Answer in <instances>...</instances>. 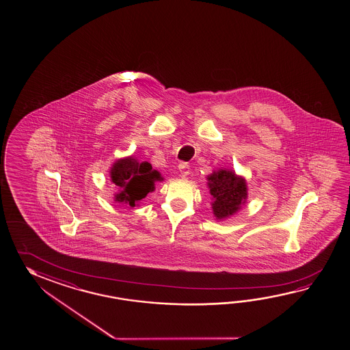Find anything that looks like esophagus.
I'll list each match as a JSON object with an SVG mask.
<instances>
[{"mask_svg":"<svg viewBox=\"0 0 350 350\" xmlns=\"http://www.w3.org/2000/svg\"><path fill=\"white\" fill-rule=\"evenodd\" d=\"M178 172H180L181 178H186L190 174V166L185 163H181V164H178Z\"/></svg>","mask_w":350,"mask_h":350,"instance_id":"1","label":"esophagus"}]
</instances>
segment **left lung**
Masks as SVG:
<instances>
[{
	"label": "left lung",
	"mask_w": 350,
	"mask_h": 350,
	"mask_svg": "<svg viewBox=\"0 0 350 350\" xmlns=\"http://www.w3.org/2000/svg\"><path fill=\"white\" fill-rule=\"evenodd\" d=\"M208 186L213 196L211 208L217 220L237 214L247 199L245 178L232 170L219 169L208 176Z\"/></svg>",
	"instance_id": "left-lung-1"
}]
</instances>
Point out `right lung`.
I'll list each match as a JSON object with an SVG mask.
<instances>
[{"instance_id":"add662e5","label":"right lung","mask_w":350,"mask_h":350,"mask_svg":"<svg viewBox=\"0 0 350 350\" xmlns=\"http://www.w3.org/2000/svg\"><path fill=\"white\" fill-rule=\"evenodd\" d=\"M111 181L119 190L115 201L131 208L154 191L155 181H161L160 172L152 170L148 161H137L134 157H124L115 161L110 170Z\"/></svg>"}]
</instances>
